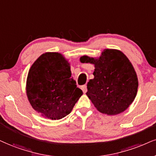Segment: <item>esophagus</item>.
I'll use <instances>...</instances> for the list:
<instances>
[{
  "label": "esophagus",
  "instance_id": "34e87169",
  "mask_svg": "<svg viewBox=\"0 0 156 156\" xmlns=\"http://www.w3.org/2000/svg\"><path fill=\"white\" fill-rule=\"evenodd\" d=\"M81 89L82 91H83L84 93H85L86 92H87V85L86 84H84V85H82L81 87Z\"/></svg>",
  "mask_w": 156,
  "mask_h": 156
}]
</instances>
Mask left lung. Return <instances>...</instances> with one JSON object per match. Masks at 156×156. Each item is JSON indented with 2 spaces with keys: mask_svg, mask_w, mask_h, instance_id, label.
<instances>
[{
  "mask_svg": "<svg viewBox=\"0 0 156 156\" xmlns=\"http://www.w3.org/2000/svg\"><path fill=\"white\" fill-rule=\"evenodd\" d=\"M82 63L95 65L94 79L87 83L86 95L98 111L107 115L122 113L137 93V74L128 58L115 49H105L96 59L84 55Z\"/></svg>",
  "mask_w": 156,
  "mask_h": 156,
  "instance_id": "8db88e82",
  "label": "left lung"
}]
</instances>
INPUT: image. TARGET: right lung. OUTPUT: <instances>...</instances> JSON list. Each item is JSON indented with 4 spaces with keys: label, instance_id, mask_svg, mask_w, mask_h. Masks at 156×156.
<instances>
[{
    "label": "right lung",
    "instance_id": "obj_1",
    "mask_svg": "<svg viewBox=\"0 0 156 156\" xmlns=\"http://www.w3.org/2000/svg\"><path fill=\"white\" fill-rule=\"evenodd\" d=\"M26 90L32 108L52 120L69 114L83 94L72 78L68 61L53 52L43 53L32 65Z\"/></svg>",
    "mask_w": 156,
    "mask_h": 156
}]
</instances>
